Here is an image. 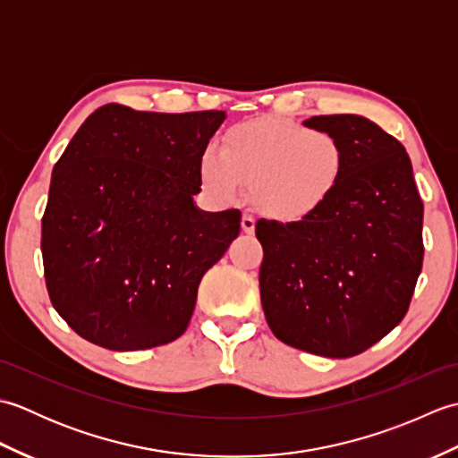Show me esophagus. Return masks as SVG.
<instances>
[{"label": "esophagus", "instance_id": "esophagus-1", "mask_svg": "<svg viewBox=\"0 0 458 458\" xmlns=\"http://www.w3.org/2000/svg\"><path fill=\"white\" fill-rule=\"evenodd\" d=\"M242 230H244L246 234H254L256 218L251 216V214H244V216H242Z\"/></svg>", "mask_w": 458, "mask_h": 458}]
</instances>
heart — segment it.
Returning a JSON list of instances; mask_svg holds the SVG:
<instances>
[{
  "mask_svg": "<svg viewBox=\"0 0 458 458\" xmlns=\"http://www.w3.org/2000/svg\"><path fill=\"white\" fill-rule=\"evenodd\" d=\"M346 173V149L335 133L261 115L232 125L222 148L207 149L200 181L218 200H236L250 182L256 208L279 222H301L327 207Z\"/></svg>",
  "mask_w": 458,
  "mask_h": 458,
  "instance_id": "1",
  "label": "heart"
}]
</instances>
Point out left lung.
Instances as JSON below:
<instances>
[{"mask_svg":"<svg viewBox=\"0 0 458 458\" xmlns=\"http://www.w3.org/2000/svg\"><path fill=\"white\" fill-rule=\"evenodd\" d=\"M344 143L335 197L301 222L256 224L259 293L281 343L328 358L364 352L400 325L423 266V200L410 155L362 115H315Z\"/></svg>","mask_w":458,"mask_h":458,"instance_id":"1","label":"left lung"}]
</instances>
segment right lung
Here are the masks:
<instances>
[{
  "instance_id": "obj_1",
  "label": "right lung",
  "mask_w": 458,
  "mask_h": 458,
  "mask_svg": "<svg viewBox=\"0 0 458 458\" xmlns=\"http://www.w3.org/2000/svg\"><path fill=\"white\" fill-rule=\"evenodd\" d=\"M224 118L106 104L56 161L41 222L45 281L89 343L131 352L187 330L202 276L240 234V210L192 202Z\"/></svg>"
}]
</instances>
